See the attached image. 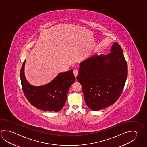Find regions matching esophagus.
<instances>
[{
    "label": "esophagus",
    "mask_w": 147,
    "mask_h": 147,
    "mask_svg": "<svg viewBox=\"0 0 147 147\" xmlns=\"http://www.w3.org/2000/svg\"><path fill=\"white\" fill-rule=\"evenodd\" d=\"M74 75L75 77H77V75L78 74V70H76V69H75V70H74Z\"/></svg>",
    "instance_id": "esophagus-1"
}]
</instances>
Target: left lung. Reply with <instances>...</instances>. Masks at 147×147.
I'll return each instance as SVG.
<instances>
[{"instance_id":"left-lung-1","label":"left lung","mask_w":147,"mask_h":147,"mask_svg":"<svg viewBox=\"0 0 147 147\" xmlns=\"http://www.w3.org/2000/svg\"><path fill=\"white\" fill-rule=\"evenodd\" d=\"M110 51L106 55L95 54L80 63L77 80L86 104L93 111L114 104L125 85L127 65L123 49L114 42Z\"/></svg>"}]
</instances>
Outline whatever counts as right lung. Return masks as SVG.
Masks as SVG:
<instances>
[{
  "label": "right lung",
  "instance_id": "obj_1",
  "mask_svg": "<svg viewBox=\"0 0 147 147\" xmlns=\"http://www.w3.org/2000/svg\"><path fill=\"white\" fill-rule=\"evenodd\" d=\"M24 60L20 70V80L25 96L33 106L45 111L58 112L65 105L67 92L75 80L73 70L60 73L51 82L34 86L24 75Z\"/></svg>",
  "mask_w": 147,
  "mask_h": 147
}]
</instances>
